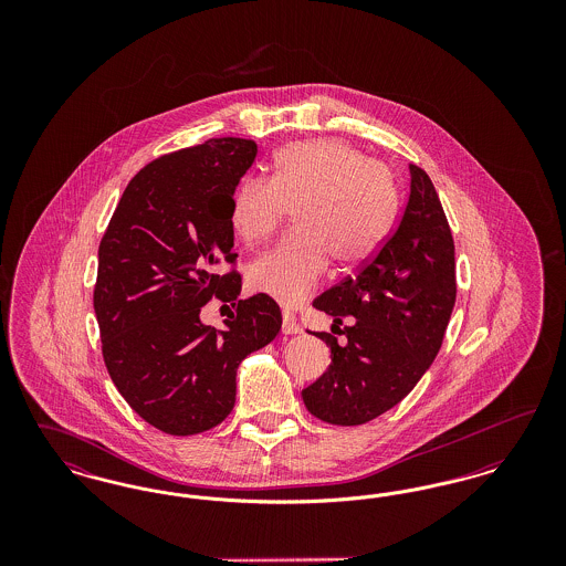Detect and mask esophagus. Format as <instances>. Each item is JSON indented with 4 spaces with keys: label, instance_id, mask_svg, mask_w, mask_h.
<instances>
[{
    "label": "esophagus",
    "instance_id": "1",
    "mask_svg": "<svg viewBox=\"0 0 566 566\" xmlns=\"http://www.w3.org/2000/svg\"><path fill=\"white\" fill-rule=\"evenodd\" d=\"M282 333H284V335H296V333H301V326H298V323L293 318V314H289V312L282 314Z\"/></svg>",
    "mask_w": 566,
    "mask_h": 566
}]
</instances>
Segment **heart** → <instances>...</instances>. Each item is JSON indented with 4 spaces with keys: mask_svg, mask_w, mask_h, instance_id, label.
<instances>
[{
    "mask_svg": "<svg viewBox=\"0 0 566 566\" xmlns=\"http://www.w3.org/2000/svg\"><path fill=\"white\" fill-rule=\"evenodd\" d=\"M289 208L295 231L252 263L250 284L296 303L321 284L328 261L354 270L376 254L397 212V190L390 171L346 139H307L273 155L271 178H243L229 222L243 242H263Z\"/></svg>",
    "mask_w": 566,
    "mask_h": 566,
    "instance_id": "b5f03b06",
    "label": "heart"
}]
</instances>
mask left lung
<instances>
[{
  "label": "left lung",
  "mask_w": 566,
  "mask_h": 566,
  "mask_svg": "<svg viewBox=\"0 0 566 566\" xmlns=\"http://www.w3.org/2000/svg\"><path fill=\"white\" fill-rule=\"evenodd\" d=\"M409 176L397 229L356 275L314 301L337 324L356 318L339 328L346 344L314 333L331 348V365L301 397L328 424H365L401 403L446 337L457 301L454 240L427 171L409 165Z\"/></svg>",
  "instance_id": "8db88e82"
}]
</instances>
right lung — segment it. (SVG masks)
Listing matches in <instances>:
<instances>
[{
  "label": "right lung",
  "instance_id": "1",
  "mask_svg": "<svg viewBox=\"0 0 566 566\" xmlns=\"http://www.w3.org/2000/svg\"><path fill=\"white\" fill-rule=\"evenodd\" d=\"M256 144L212 137L139 169L99 243L93 291L102 354L123 399L150 427L197 434L235 405L243 358L275 339L282 314L270 295L238 301L231 199ZM227 262L232 270L218 274ZM216 295L237 305L224 332L200 324Z\"/></svg>",
  "mask_w": 566,
  "mask_h": 566
}]
</instances>
